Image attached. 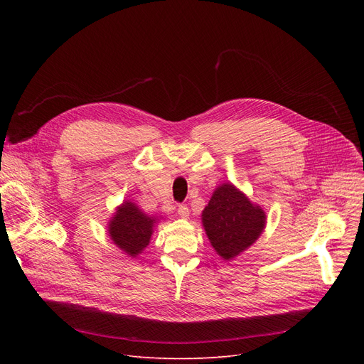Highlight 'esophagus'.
Returning a JSON list of instances; mask_svg holds the SVG:
<instances>
[{"instance_id": "obj_1", "label": "esophagus", "mask_w": 364, "mask_h": 364, "mask_svg": "<svg viewBox=\"0 0 364 364\" xmlns=\"http://www.w3.org/2000/svg\"><path fill=\"white\" fill-rule=\"evenodd\" d=\"M177 211H178V215L181 217V218H188V208H187V205H178V209H177Z\"/></svg>"}]
</instances>
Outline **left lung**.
Returning <instances> with one entry per match:
<instances>
[{"label": "left lung", "instance_id": "left-lung-1", "mask_svg": "<svg viewBox=\"0 0 364 364\" xmlns=\"http://www.w3.org/2000/svg\"><path fill=\"white\" fill-rule=\"evenodd\" d=\"M202 223L217 254L232 259L259 237L265 214L235 186L223 184L203 209Z\"/></svg>", "mask_w": 364, "mask_h": 364}]
</instances>
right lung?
Here are the masks:
<instances>
[{"instance_id": "1", "label": "right lung", "mask_w": 364, "mask_h": 364, "mask_svg": "<svg viewBox=\"0 0 364 364\" xmlns=\"http://www.w3.org/2000/svg\"><path fill=\"white\" fill-rule=\"evenodd\" d=\"M155 223L156 220L143 214L136 203L125 202L112 218L109 235L122 251L131 257H137L149 245Z\"/></svg>"}]
</instances>
